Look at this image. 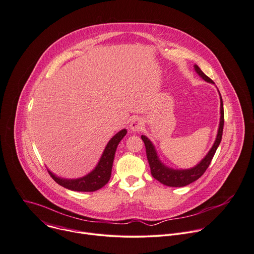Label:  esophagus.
<instances>
[{"label": "esophagus", "mask_w": 254, "mask_h": 254, "mask_svg": "<svg viewBox=\"0 0 254 254\" xmlns=\"http://www.w3.org/2000/svg\"><path fill=\"white\" fill-rule=\"evenodd\" d=\"M144 127V122L141 118L139 117H136V118H133L131 123H130V129L133 131V132H138V131H141Z\"/></svg>", "instance_id": "1"}]
</instances>
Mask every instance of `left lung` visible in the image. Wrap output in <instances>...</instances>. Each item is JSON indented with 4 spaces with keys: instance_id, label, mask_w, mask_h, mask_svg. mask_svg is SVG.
<instances>
[{
    "instance_id": "1",
    "label": "left lung",
    "mask_w": 254,
    "mask_h": 254,
    "mask_svg": "<svg viewBox=\"0 0 254 254\" xmlns=\"http://www.w3.org/2000/svg\"><path fill=\"white\" fill-rule=\"evenodd\" d=\"M193 66H194L195 72L198 73L203 79H205L208 82L214 83V81L209 76H207L198 65L194 64ZM219 95H220V103H221V105H220L221 116H220V123H219L217 137H216V140H215L212 148L208 152V154L200 161V163H198L195 166L189 168V170H174V168H171V167L164 165L159 160L158 155L155 150V147L152 144V142L146 136H144V135L141 136V139L143 140V142L145 144L146 155H147V160L149 162L151 175L159 183H161L165 186H168V187H185V186H188V185L193 183L194 181H196L204 175V173L206 172L208 166L210 165L212 158L221 142L222 134H223L224 109H223V101H222L221 94L219 93Z\"/></svg>"
}]
</instances>
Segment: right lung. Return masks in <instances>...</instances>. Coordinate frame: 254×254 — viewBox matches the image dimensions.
Listing matches in <instances>:
<instances>
[{
	"label": "right lung",
	"mask_w": 254,
	"mask_h": 254,
	"mask_svg": "<svg viewBox=\"0 0 254 254\" xmlns=\"http://www.w3.org/2000/svg\"><path fill=\"white\" fill-rule=\"evenodd\" d=\"M126 133H127V130L123 129L111 138V140L108 142L100 158V161L95 167V170H93L87 176L79 179L68 180V179L59 178L58 176H55L50 171H48L50 177L62 187L71 190H76V191L98 190L99 189L103 188L111 178L113 161H114L117 146L123 139V137L126 135Z\"/></svg>",
	"instance_id": "obj_1"
}]
</instances>
